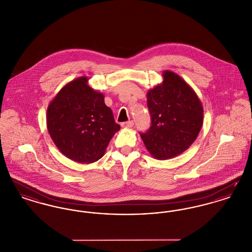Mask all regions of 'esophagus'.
I'll return each instance as SVG.
<instances>
[{
	"label": "esophagus",
	"mask_w": 252,
	"mask_h": 252,
	"mask_svg": "<svg viewBox=\"0 0 252 252\" xmlns=\"http://www.w3.org/2000/svg\"><path fill=\"white\" fill-rule=\"evenodd\" d=\"M121 126L123 127H132L134 126V122L133 121H127V122H124L121 124Z\"/></svg>",
	"instance_id": "1"
}]
</instances>
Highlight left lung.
I'll use <instances>...</instances> for the list:
<instances>
[{
    "mask_svg": "<svg viewBox=\"0 0 252 252\" xmlns=\"http://www.w3.org/2000/svg\"><path fill=\"white\" fill-rule=\"evenodd\" d=\"M162 84L147 93L151 126L140 132L146 148L158 159L184 152L203 124V108L192 88L175 72H163Z\"/></svg>",
    "mask_w": 252,
    "mask_h": 252,
    "instance_id": "1",
    "label": "left lung"
}]
</instances>
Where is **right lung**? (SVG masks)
Listing matches in <instances>:
<instances>
[{"label":"right lung","instance_id":"1","mask_svg":"<svg viewBox=\"0 0 252 252\" xmlns=\"http://www.w3.org/2000/svg\"><path fill=\"white\" fill-rule=\"evenodd\" d=\"M87 82V77H80L63 87L47 110L52 140L63 155L80 163L101 158L120 129L104 95Z\"/></svg>","mask_w":252,"mask_h":252}]
</instances>
